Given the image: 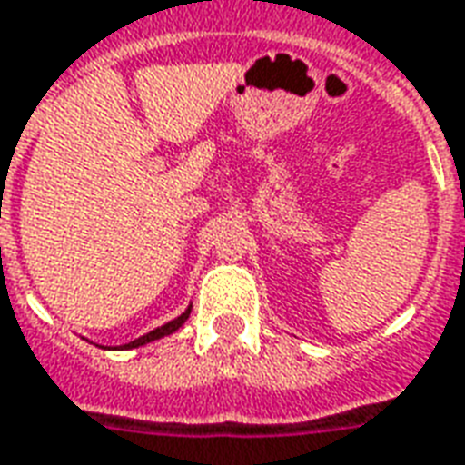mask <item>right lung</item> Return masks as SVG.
I'll return each instance as SVG.
<instances>
[{
	"instance_id": "add662e5",
	"label": "right lung",
	"mask_w": 465,
	"mask_h": 465,
	"mask_svg": "<svg viewBox=\"0 0 465 465\" xmlns=\"http://www.w3.org/2000/svg\"><path fill=\"white\" fill-rule=\"evenodd\" d=\"M189 312H192V305H189L187 311L182 312L180 318H174V320H170V322H164L163 328L150 330V332H147V335H143V338H137V340H133V342H127V345H120V347H103V350H135V347L147 345V342H153V340H160V338H164V335H172L174 330H180L182 325L187 322Z\"/></svg>"
}]
</instances>
